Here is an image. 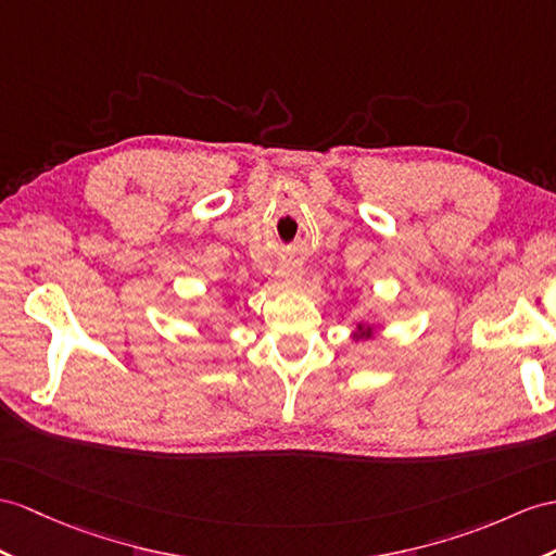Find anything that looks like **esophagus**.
I'll return each mask as SVG.
<instances>
[{
    "label": "esophagus",
    "mask_w": 556,
    "mask_h": 556,
    "mask_svg": "<svg viewBox=\"0 0 556 556\" xmlns=\"http://www.w3.org/2000/svg\"><path fill=\"white\" fill-rule=\"evenodd\" d=\"M278 276L286 286H296V282L302 280V266L296 262H282L278 266Z\"/></svg>",
    "instance_id": "esophagus-1"
}]
</instances>
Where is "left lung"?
I'll use <instances>...</instances> for the list:
<instances>
[{"mask_svg":"<svg viewBox=\"0 0 556 556\" xmlns=\"http://www.w3.org/2000/svg\"><path fill=\"white\" fill-rule=\"evenodd\" d=\"M358 332V337H370L372 334V328H370V325H358V328H356Z\"/></svg>","mask_w":556,"mask_h":556,"instance_id":"8db88e82","label":"left lung"}]
</instances>
